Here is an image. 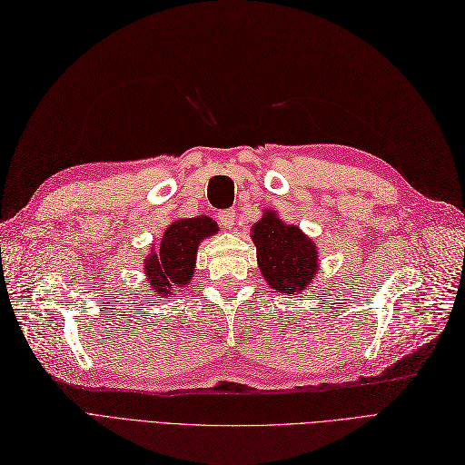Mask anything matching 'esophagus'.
Returning <instances> with one entry per match:
<instances>
[{"label":"esophagus","mask_w":465,"mask_h":465,"mask_svg":"<svg viewBox=\"0 0 465 465\" xmlns=\"http://www.w3.org/2000/svg\"><path fill=\"white\" fill-rule=\"evenodd\" d=\"M219 223L225 229H234V225H236V210H225V212H221L219 213Z\"/></svg>","instance_id":"esophagus-1"}]
</instances>
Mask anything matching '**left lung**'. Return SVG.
Listing matches in <instances>:
<instances>
[{"instance_id":"8db88e82","label":"left lung","mask_w":465,"mask_h":465,"mask_svg":"<svg viewBox=\"0 0 465 465\" xmlns=\"http://www.w3.org/2000/svg\"><path fill=\"white\" fill-rule=\"evenodd\" d=\"M250 234L269 288L286 296L306 292L319 271V250L313 238L298 225H288L269 207Z\"/></svg>"}]
</instances>
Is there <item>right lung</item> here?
Returning <instances> with one entry per match:
<instances>
[{
	"mask_svg": "<svg viewBox=\"0 0 465 465\" xmlns=\"http://www.w3.org/2000/svg\"><path fill=\"white\" fill-rule=\"evenodd\" d=\"M217 223L207 217L177 219L165 229L159 246L143 260V277L157 298L171 296L177 288H184L196 271V253L202 240L217 234Z\"/></svg>",
	"mask_w": 465,
	"mask_h": 465,
	"instance_id": "obj_1",
	"label": "right lung"
}]
</instances>
